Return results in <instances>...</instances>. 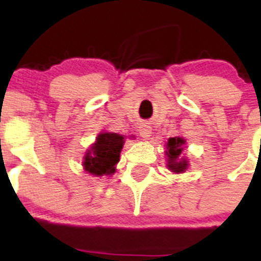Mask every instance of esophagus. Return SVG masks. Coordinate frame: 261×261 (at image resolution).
I'll list each match as a JSON object with an SVG mask.
<instances>
[{
  "label": "esophagus",
  "instance_id": "34e87169",
  "mask_svg": "<svg viewBox=\"0 0 261 261\" xmlns=\"http://www.w3.org/2000/svg\"><path fill=\"white\" fill-rule=\"evenodd\" d=\"M139 131H140V135L143 136L144 139H149L150 135H151V126L143 123V125H140V127H139Z\"/></svg>",
  "mask_w": 261,
  "mask_h": 261
}]
</instances>
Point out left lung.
Returning <instances> with one entry per match:
<instances>
[{"instance_id":"left-lung-1","label":"left lung","mask_w":261,"mask_h":261,"mask_svg":"<svg viewBox=\"0 0 261 261\" xmlns=\"http://www.w3.org/2000/svg\"><path fill=\"white\" fill-rule=\"evenodd\" d=\"M186 140L179 136L170 138L167 143V156H168V168L174 173H183L188 168V162L184 158H180L183 151V145Z\"/></svg>"}]
</instances>
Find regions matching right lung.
I'll list each match as a JSON object with an SVG mask.
<instances>
[{"instance_id": "1", "label": "right lung", "mask_w": 261, "mask_h": 261, "mask_svg": "<svg viewBox=\"0 0 261 261\" xmlns=\"http://www.w3.org/2000/svg\"><path fill=\"white\" fill-rule=\"evenodd\" d=\"M123 136L115 133H102L97 136L96 143L84 155V170L94 177L114 174L115 165L120 162Z\"/></svg>"}]
</instances>
